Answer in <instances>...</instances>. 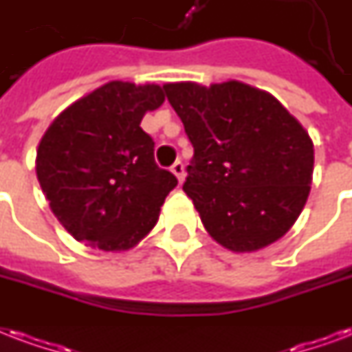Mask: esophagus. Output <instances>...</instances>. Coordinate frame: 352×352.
Returning a JSON list of instances; mask_svg holds the SVG:
<instances>
[{
	"mask_svg": "<svg viewBox=\"0 0 352 352\" xmlns=\"http://www.w3.org/2000/svg\"><path fill=\"white\" fill-rule=\"evenodd\" d=\"M171 173L177 177V181L179 182L184 181V175H186V173H184V164H182L181 160H177L175 164L171 166Z\"/></svg>",
	"mask_w": 352,
	"mask_h": 352,
	"instance_id": "obj_1",
	"label": "esophagus"
}]
</instances>
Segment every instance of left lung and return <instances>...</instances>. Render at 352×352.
I'll return each mask as SVG.
<instances>
[{
  "instance_id": "1",
  "label": "left lung",
  "mask_w": 352,
  "mask_h": 352,
  "mask_svg": "<svg viewBox=\"0 0 352 352\" xmlns=\"http://www.w3.org/2000/svg\"><path fill=\"white\" fill-rule=\"evenodd\" d=\"M194 146L182 190L206 232L232 253L283 238L310 194L314 144L272 94L241 80L166 82Z\"/></svg>"
}]
</instances>
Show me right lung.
Wrapping results in <instances>:
<instances>
[{
	"instance_id": "obj_1",
	"label": "right lung",
	"mask_w": 352,
	"mask_h": 352,
	"mask_svg": "<svg viewBox=\"0 0 352 352\" xmlns=\"http://www.w3.org/2000/svg\"><path fill=\"white\" fill-rule=\"evenodd\" d=\"M160 85L109 80L58 114L36 149V177L51 212L77 241L129 251L157 225L173 173L155 164L146 112L164 103Z\"/></svg>"
}]
</instances>
